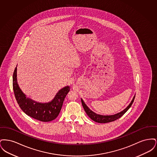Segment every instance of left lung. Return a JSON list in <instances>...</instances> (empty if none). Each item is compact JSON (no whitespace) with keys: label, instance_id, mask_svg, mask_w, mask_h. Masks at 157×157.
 <instances>
[{"label":"left lung","instance_id":"left-lung-1","mask_svg":"<svg viewBox=\"0 0 157 157\" xmlns=\"http://www.w3.org/2000/svg\"><path fill=\"white\" fill-rule=\"evenodd\" d=\"M135 97V95L134 96L132 101H131L130 104L128 105L127 106V108H125L123 111H122L121 112H118L117 113L113 114V115H100V114L97 113L92 111L91 109H90V108L85 104V102L83 101V100L82 99V98H81V102H82V106L83 107L85 111L91 120H93L94 121L98 122V123H107V122L114 121L120 118V117H121L130 108L132 103L134 102Z\"/></svg>","mask_w":157,"mask_h":157}]
</instances>
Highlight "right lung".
Listing matches in <instances>:
<instances>
[{"instance_id":"add662e5","label":"right lung","mask_w":157,"mask_h":157,"mask_svg":"<svg viewBox=\"0 0 157 157\" xmlns=\"http://www.w3.org/2000/svg\"><path fill=\"white\" fill-rule=\"evenodd\" d=\"M13 89L15 98L20 108L26 115L42 122H49L56 118L61 110L63 101L70 90L66 86L60 90L48 102H39L27 97L17 81V65L13 75Z\"/></svg>"}]
</instances>
